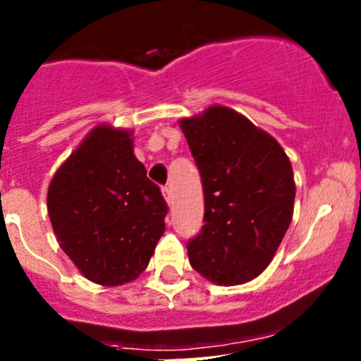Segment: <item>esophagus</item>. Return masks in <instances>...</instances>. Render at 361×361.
Returning a JSON list of instances; mask_svg holds the SVG:
<instances>
[{
	"label": "esophagus",
	"instance_id": "1",
	"mask_svg": "<svg viewBox=\"0 0 361 361\" xmlns=\"http://www.w3.org/2000/svg\"><path fill=\"white\" fill-rule=\"evenodd\" d=\"M162 194H164V197H166V201H167V204H171L173 202V192H171V187H162Z\"/></svg>",
	"mask_w": 361,
	"mask_h": 361
}]
</instances>
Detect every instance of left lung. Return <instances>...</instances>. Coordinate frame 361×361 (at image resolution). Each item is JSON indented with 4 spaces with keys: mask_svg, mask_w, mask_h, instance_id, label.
Returning <instances> with one entry per match:
<instances>
[{
    "mask_svg": "<svg viewBox=\"0 0 361 361\" xmlns=\"http://www.w3.org/2000/svg\"><path fill=\"white\" fill-rule=\"evenodd\" d=\"M181 129L204 190V225L187 243L190 265L216 285L251 281L292 221V164L271 134L231 108H207Z\"/></svg>",
    "mask_w": 361,
    "mask_h": 361,
    "instance_id": "left-lung-1",
    "label": "left lung"
}]
</instances>
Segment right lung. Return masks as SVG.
Masks as SVG:
<instances>
[{"mask_svg":"<svg viewBox=\"0 0 361 361\" xmlns=\"http://www.w3.org/2000/svg\"><path fill=\"white\" fill-rule=\"evenodd\" d=\"M61 248L87 279L118 286L147 269L166 231L160 188L133 154L129 130L99 126L54 176L47 195Z\"/></svg>","mask_w":361,"mask_h":361,"instance_id":"right-lung-1","label":"right lung"}]
</instances>
